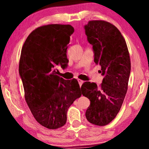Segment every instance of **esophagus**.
I'll list each match as a JSON object with an SVG mask.
<instances>
[{"label":"esophagus","instance_id":"obj_1","mask_svg":"<svg viewBox=\"0 0 149 149\" xmlns=\"http://www.w3.org/2000/svg\"><path fill=\"white\" fill-rule=\"evenodd\" d=\"M77 81H78V83H79V85H81L83 84H84V81L83 80H81V79H77Z\"/></svg>","mask_w":149,"mask_h":149}]
</instances>
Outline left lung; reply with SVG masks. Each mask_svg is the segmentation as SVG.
<instances>
[{
  "label": "left lung",
  "instance_id": "left-lung-1",
  "mask_svg": "<svg viewBox=\"0 0 149 149\" xmlns=\"http://www.w3.org/2000/svg\"><path fill=\"white\" fill-rule=\"evenodd\" d=\"M93 46L94 62L101 66L102 84L85 82L81 89L91 101L85 112L93 124L106 125L114 119L127 90L131 62L126 42L116 27L109 22L93 20L84 26ZM85 84V83H84Z\"/></svg>",
  "mask_w": 149,
  "mask_h": 149
}]
</instances>
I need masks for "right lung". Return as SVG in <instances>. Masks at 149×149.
<instances>
[{
    "instance_id": "obj_1",
    "label": "right lung",
    "mask_w": 149,
    "mask_h": 149,
    "mask_svg": "<svg viewBox=\"0 0 149 149\" xmlns=\"http://www.w3.org/2000/svg\"><path fill=\"white\" fill-rule=\"evenodd\" d=\"M74 31L70 25L39 27L29 35L22 49L19 74L25 99L35 119L48 129L64 125L69 107L81 96L76 79L65 80L56 71L69 61L67 48Z\"/></svg>"
}]
</instances>
